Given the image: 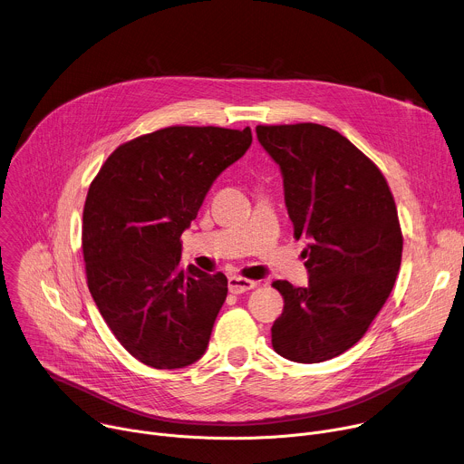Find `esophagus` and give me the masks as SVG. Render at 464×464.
<instances>
[{
    "label": "esophagus",
    "instance_id": "obj_1",
    "mask_svg": "<svg viewBox=\"0 0 464 464\" xmlns=\"http://www.w3.org/2000/svg\"><path fill=\"white\" fill-rule=\"evenodd\" d=\"M256 286V281H249L244 277H229L227 279V288L231 294H244L247 290H253Z\"/></svg>",
    "mask_w": 464,
    "mask_h": 464
}]
</instances>
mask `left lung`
I'll use <instances>...</instances> for the list:
<instances>
[{"label": "left lung", "mask_w": 464, "mask_h": 464, "mask_svg": "<svg viewBox=\"0 0 464 464\" xmlns=\"http://www.w3.org/2000/svg\"><path fill=\"white\" fill-rule=\"evenodd\" d=\"M256 138L281 167L294 237L310 240L308 286L272 285L285 299L272 345L297 363L336 358L363 338L401 270L394 198L380 169L333 128L258 124Z\"/></svg>", "instance_id": "left-lung-1"}]
</instances>
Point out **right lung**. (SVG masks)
Masks as SVG:
<instances>
[{"mask_svg": "<svg viewBox=\"0 0 464 464\" xmlns=\"http://www.w3.org/2000/svg\"><path fill=\"white\" fill-rule=\"evenodd\" d=\"M251 130L169 126L117 147L90 185L82 253L90 294L119 343L154 369L200 360L227 295L224 274L181 266V233Z\"/></svg>", "mask_w": 464, "mask_h": 464, "instance_id": "1", "label": "right lung"}]
</instances>
